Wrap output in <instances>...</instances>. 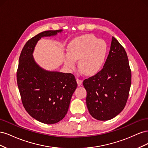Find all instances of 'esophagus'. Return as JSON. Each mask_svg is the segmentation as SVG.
Returning <instances> with one entry per match:
<instances>
[{"mask_svg": "<svg viewBox=\"0 0 148 148\" xmlns=\"http://www.w3.org/2000/svg\"><path fill=\"white\" fill-rule=\"evenodd\" d=\"M77 83H78V85L79 86H81L82 84L83 83V80L77 78Z\"/></svg>", "mask_w": 148, "mask_h": 148, "instance_id": "34e87169", "label": "esophagus"}]
</instances>
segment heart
I'll return each instance as SVG.
<instances>
[{"mask_svg":"<svg viewBox=\"0 0 148 148\" xmlns=\"http://www.w3.org/2000/svg\"><path fill=\"white\" fill-rule=\"evenodd\" d=\"M106 52L107 46L104 41L98 40L92 34L84 35L70 44L65 65L73 70L75 68V61L79 60V68L84 74H95L102 66Z\"/></svg>","mask_w":148,"mask_h":148,"instance_id":"heart-1","label":"heart"}]
</instances>
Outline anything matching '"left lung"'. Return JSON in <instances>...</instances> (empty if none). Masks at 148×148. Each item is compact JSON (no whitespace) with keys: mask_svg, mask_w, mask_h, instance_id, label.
<instances>
[{"mask_svg":"<svg viewBox=\"0 0 148 148\" xmlns=\"http://www.w3.org/2000/svg\"><path fill=\"white\" fill-rule=\"evenodd\" d=\"M132 73L127 52L114 37L104 66L83 86L86 106L92 117L101 121L116 117L126 105L131 86Z\"/></svg>","mask_w":148,"mask_h":148,"instance_id":"8db88e82","label":"left lung"}]
</instances>
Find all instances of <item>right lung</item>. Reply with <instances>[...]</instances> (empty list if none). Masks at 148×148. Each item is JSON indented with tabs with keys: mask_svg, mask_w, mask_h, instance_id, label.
<instances>
[{
	"mask_svg": "<svg viewBox=\"0 0 148 148\" xmlns=\"http://www.w3.org/2000/svg\"><path fill=\"white\" fill-rule=\"evenodd\" d=\"M62 31H45L28 40L20 53L16 72L25 110L33 118L46 124L56 123L65 117L77 83L73 74L41 68L35 62L33 52L42 37L54 36Z\"/></svg>",
	"mask_w": 148,
	"mask_h": 148,
	"instance_id": "add662e5",
	"label": "right lung"
}]
</instances>
